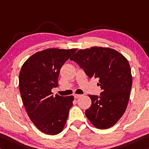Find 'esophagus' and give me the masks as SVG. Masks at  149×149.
Returning a JSON list of instances; mask_svg holds the SVG:
<instances>
[{"label":"esophagus","instance_id":"esophagus-1","mask_svg":"<svg viewBox=\"0 0 149 149\" xmlns=\"http://www.w3.org/2000/svg\"><path fill=\"white\" fill-rule=\"evenodd\" d=\"M81 95H80V94H74V98H75V99L78 98V97H81Z\"/></svg>","mask_w":149,"mask_h":149}]
</instances>
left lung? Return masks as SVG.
Returning <instances> with one entry per match:
<instances>
[{
    "label": "left lung",
    "instance_id": "1",
    "mask_svg": "<svg viewBox=\"0 0 149 149\" xmlns=\"http://www.w3.org/2000/svg\"><path fill=\"white\" fill-rule=\"evenodd\" d=\"M70 60L74 61L89 78H99L100 95H89L91 107L86 115L97 128L114 125L125 111L132 87L131 68L127 59L113 49L102 47L79 49Z\"/></svg>",
    "mask_w": 149,
    "mask_h": 149
}]
</instances>
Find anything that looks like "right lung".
<instances>
[{"instance_id":"right-lung-1","label":"right lung","mask_w":149,"mask_h":149,"mask_svg":"<svg viewBox=\"0 0 149 149\" xmlns=\"http://www.w3.org/2000/svg\"><path fill=\"white\" fill-rule=\"evenodd\" d=\"M76 49L50 48L38 52L24 63L19 74V89L28 117L42 133H60L73 105L72 95H53L58 86L60 69Z\"/></svg>"}]
</instances>
